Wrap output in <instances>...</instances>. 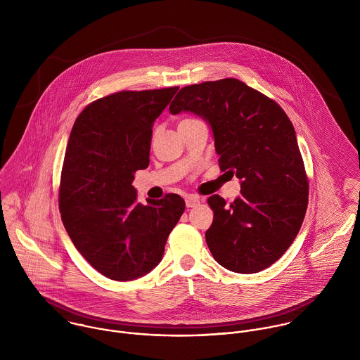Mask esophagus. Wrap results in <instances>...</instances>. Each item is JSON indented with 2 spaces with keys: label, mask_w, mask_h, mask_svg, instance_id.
I'll return each mask as SVG.
<instances>
[{
  "label": "esophagus",
  "mask_w": 360,
  "mask_h": 360,
  "mask_svg": "<svg viewBox=\"0 0 360 360\" xmlns=\"http://www.w3.org/2000/svg\"><path fill=\"white\" fill-rule=\"evenodd\" d=\"M198 204H200V198L195 197V195H188L186 198V205H187V207H194V206L198 205Z\"/></svg>",
  "instance_id": "esophagus-1"
}]
</instances>
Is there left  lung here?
I'll return each mask as SVG.
<instances>
[{
    "instance_id": "left-lung-1",
    "label": "left lung",
    "mask_w": 360,
    "mask_h": 360,
    "mask_svg": "<svg viewBox=\"0 0 360 360\" xmlns=\"http://www.w3.org/2000/svg\"><path fill=\"white\" fill-rule=\"evenodd\" d=\"M172 115L190 112L209 124L220 170L240 179L230 204L212 195L206 244L224 269L257 273L290 248L308 207V179L295 129L285 112L237 79L183 87Z\"/></svg>"
}]
</instances>
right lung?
I'll return each mask as SVG.
<instances>
[{
    "label": "right lung",
    "mask_w": 360,
    "mask_h": 360,
    "mask_svg": "<svg viewBox=\"0 0 360 360\" xmlns=\"http://www.w3.org/2000/svg\"><path fill=\"white\" fill-rule=\"evenodd\" d=\"M179 87L120 91L90 103L69 136L59 188L63 226L84 259L105 277L148 274L181 217L177 194L137 201L136 170L147 169L153 124Z\"/></svg>",
    "instance_id": "add662e5"
}]
</instances>
